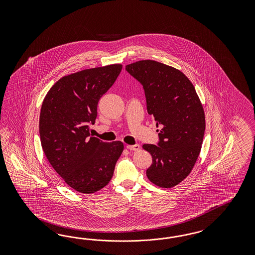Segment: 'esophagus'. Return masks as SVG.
I'll return each instance as SVG.
<instances>
[{"instance_id": "1", "label": "esophagus", "mask_w": 255, "mask_h": 255, "mask_svg": "<svg viewBox=\"0 0 255 255\" xmlns=\"http://www.w3.org/2000/svg\"><path fill=\"white\" fill-rule=\"evenodd\" d=\"M126 147L128 149H130V150H138L139 148H140V146L137 145V144H135V145H127Z\"/></svg>"}]
</instances>
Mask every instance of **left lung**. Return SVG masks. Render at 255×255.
I'll return each mask as SVG.
<instances>
[{
  "label": "left lung",
  "mask_w": 255,
  "mask_h": 255,
  "mask_svg": "<svg viewBox=\"0 0 255 255\" xmlns=\"http://www.w3.org/2000/svg\"><path fill=\"white\" fill-rule=\"evenodd\" d=\"M125 69L143 86L147 113L159 127L157 145H143L152 157L147 178L174 187L191 173L200 153L206 122L199 97L188 77L166 64L145 60Z\"/></svg>",
  "instance_id": "left-lung-1"
}]
</instances>
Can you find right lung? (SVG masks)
I'll return each mask as SVG.
<instances>
[{
	"label": "right lung",
	"instance_id": "add662e5",
	"mask_svg": "<svg viewBox=\"0 0 255 255\" xmlns=\"http://www.w3.org/2000/svg\"><path fill=\"white\" fill-rule=\"evenodd\" d=\"M122 64L86 69L58 80L42 104L41 145L48 162L68 185L95 193L113 176L124 143L103 142L90 133L101 97L116 81Z\"/></svg>",
	"mask_w": 255,
	"mask_h": 255
}]
</instances>
